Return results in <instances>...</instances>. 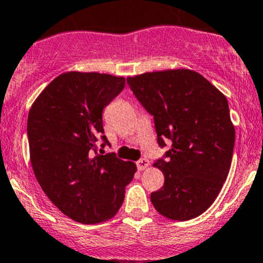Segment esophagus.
Returning <instances> with one entry per match:
<instances>
[{"label":"esophagus","instance_id":"34e87169","mask_svg":"<svg viewBox=\"0 0 263 263\" xmlns=\"http://www.w3.org/2000/svg\"><path fill=\"white\" fill-rule=\"evenodd\" d=\"M136 165H137V169H139V171H145V169L148 166V160L145 158L140 159V160L136 163Z\"/></svg>","mask_w":263,"mask_h":263}]
</instances>
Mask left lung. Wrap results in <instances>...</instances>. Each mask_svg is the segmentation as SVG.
Instances as JSON below:
<instances>
[{
  "label": "left lung",
  "instance_id": "left-lung-1",
  "mask_svg": "<svg viewBox=\"0 0 263 263\" xmlns=\"http://www.w3.org/2000/svg\"><path fill=\"white\" fill-rule=\"evenodd\" d=\"M127 84L154 117L158 144H172L154 164L164 173V185L150 200L172 220L205 213L227 181L235 131L228 100L210 81L191 70L147 72Z\"/></svg>",
  "mask_w": 263,
  "mask_h": 263
}]
</instances>
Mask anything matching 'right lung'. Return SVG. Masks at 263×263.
<instances>
[{
    "label": "right lung",
    "mask_w": 263,
    "mask_h": 263,
    "mask_svg": "<svg viewBox=\"0 0 263 263\" xmlns=\"http://www.w3.org/2000/svg\"><path fill=\"white\" fill-rule=\"evenodd\" d=\"M124 78L66 72L31 105L28 117L30 161L36 181L66 216L82 224L117 214L136 165L123 161L103 129V109L124 89Z\"/></svg>",
    "instance_id": "add662e5"
}]
</instances>
